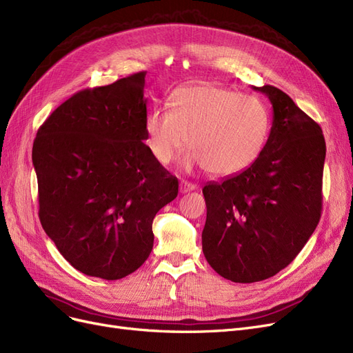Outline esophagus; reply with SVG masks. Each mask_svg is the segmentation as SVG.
<instances>
[{"mask_svg":"<svg viewBox=\"0 0 353 353\" xmlns=\"http://www.w3.org/2000/svg\"><path fill=\"white\" fill-rule=\"evenodd\" d=\"M196 189V185L190 183V181H186V180H181L180 181V186H179V190L180 193H188V192H192Z\"/></svg>","mask_w":353,"mask_h":353,"instance_id":"esophagus-1","label":"esophagus"}]
</instances>
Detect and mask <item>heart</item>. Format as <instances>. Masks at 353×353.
I'll list each match as a JSON object with an SVG mask.
<instances>
[{"instance_id":"heart-1","label":"heart","mask_w":353,"mask_h":353,"mask_svg":"<svg viewBox=\"0 0 353 353\" xmlns=\"http://www.w3.org/2000/svg\"><path fill=\"white\" fill-rule=\"evenodd\" d=\"M170 110L155 108L145 119L146 142L155 160L168 164L185 146L186 168L207 167L215 176H233L251 167L270 133V112L254 95L210 82L180 86Z\"/></svg>"}]
</instances>
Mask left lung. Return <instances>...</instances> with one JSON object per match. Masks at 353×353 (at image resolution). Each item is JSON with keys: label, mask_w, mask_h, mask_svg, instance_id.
Wrapping results in <instances>:
<instances>
[{"label": "left lung", "mask_w": 353, "mask_h": 353, "mask_svg": "<svg viewBox=\"0 0 353 353\" xmlns=\"http://www.w3.org/2000/svg\"><path fill=\"white\" fill-rule=\"evenodd\" d=\"M268 97L272 126L258 160L242 173L208 183L202 251L227 280L276 276L302 251L321 217L325 141L320 124L279 88Z\"/></svg>", "instance_id": "1"}]
</instances>
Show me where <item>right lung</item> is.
I'll return each instance as SVG.
<instances>
[{
  "label": "right lung",
  "instance_id": "right-lung-1",
  "mask_svg": "<svg viewBox=\"0 0 353 353\" xmlns=\"http://www.w3.org/2000/svg\"><path fill=\"white\" fill-rule=\"evenodd\" d=\"M145 72L85 89L52 111L32 150L39 220L86 276L119 280L154 246L157 212L179 181L145 145Z\"/></svg>",
  "mask_w": 353,
  "mask_h": 353
}]
</instances>
